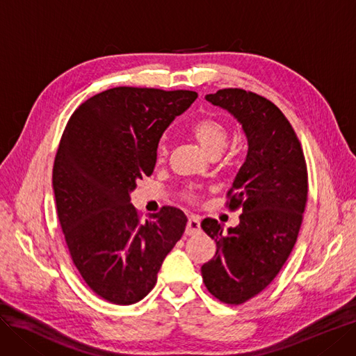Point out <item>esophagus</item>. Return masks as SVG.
Segmentation results:
<instances>
[{
    "label": "esophagus",
    "mask_w": 356,
    "mask_h": 356,
    "mask_svg": "<svg viewBox=\"0 0 356 356\" xmlns=\"http://www.w3.org/2000/svg\"><path fill=\"white\" fill-rule=\"evenodd\" d=\"M201 230V222H200V218L198 217H193L191 216L188 218V225H186V234L188 236H192L195 233H198Z\"/></svg>",
    "instance_id": "34e87169"
}]
</instances>
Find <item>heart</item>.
I'll use <instances>...</instances> for the list:
<instances>
[{"instance_id": "1", "label": "heart", "mask_w": 356, "mask_h": 356, "mask_svg": "<svg viewBox=\"0 0 356 356\" xmlns=\"http://www.w3.org/2000/svg\"><path fill=\"white\" fill-rule=\"evenodd\" d=\"M191 134L195 140L201 145V148L209 155H218L222 149L226 148L229 142V127L216 115H205L196 120L191 126ZM168 155V145L165 139H160L155 147V160L156 163L165 161ZM183 198L188 201L195 200V195L191 191L183 192Z\"/></svg>"}]
</instances>
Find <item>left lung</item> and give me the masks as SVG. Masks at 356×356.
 I'll return each instance as SVG.
<instances>
[{"instance_id":"1","label":"left lung","mask_w":356,"mask_h":356,"mask_svg":"<svg viewBox=\"0 0 356 356\" xmlns=\"http://www.w3.org/2000/svg\"><path fill=\"white\" fill-rule=\"evenodd\" d=\"M205 98L238 118L248 138L226 204L241 209V222L227 232L214 218L201 222L217 246L201 267L205 287L220 302L241 305L264 291L292 252L308 200L307 163L292 124L270 99L241 88Z\"/></svg>"}]
</instances>
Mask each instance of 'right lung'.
I'll list each match as a JSON object with an SVG mask.
<instances>
[{"instance_id":"1","label":"right lung","mask_w":356,"mask_h":356,"mask_svg":"<svg viewBox=\"0 0 356 356\" xmlns=\"http://www.w3.org/2000/svg\"><path fill=\"white\" fill-rule=\"evenodd\" d=\"M196 98L193 90L117 86L79 105L65 124L52 168L58 220L77 271L111 304L147 296L185 232L188 218L175 207L142 222L130 192L152 175L163 131Z\"/></svg>"}]
</instances>
